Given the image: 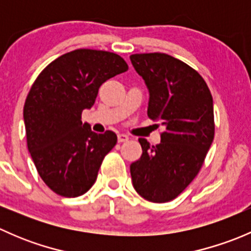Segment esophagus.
<instances>
[{
    "label": "esophagus",
    "instance_id": "1",
    "mask_svg": "<svg viewBox=\"0 0 251 251\" xmlns=\"http://www.w3.org/2000/svg\"><path fill=\"white\" fill-rule=\"evenodd\" d=\"M128 141V136L125 135V133H119L118 135V142L121 143V142H126Z\"/></svg>",
    "mask_w": 251,
    "mask_h": 251
}]
</instances>
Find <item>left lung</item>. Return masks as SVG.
<instances>
[{"label":"left lung","instance_id":"8db88e82","mask_svg":"<svg viewBox=\"0 0 251 251\" xmlns=\"http://www.w3.org/2000/svg\"><path fill=\"white\" fill-rule=\"evenodd\" d=\"M149 92V119L165 127L160 143L140 138L142 155L131 164L133 188L146 201L176 198L201 170L214 141V102L204 78L165 53L130 55Z\"/></svg>","mask_w":251,"mask_h":251}]
</instances>
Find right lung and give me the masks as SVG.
Segmentation results:
<instances>
[{
    "mask_svg": "<svg viewBox=\"0 0 251 251\" xmlns=\"http://www.w3.org/2000/svg\"><path fill=\"white\" fill-rule=\"evenodd\" d=\"M120 55L105 50H75L47 65L35 80L24 104L27 149L45 183L57 194H85L97 178L104 156L118 137L82 124L104 81L125 73Z\"/></svg>",
    "mask_w": 251,
    "mask_h": 251,
    "instance_id": "right-lung-1",
    "label": "right lung"
}]
</instances>
